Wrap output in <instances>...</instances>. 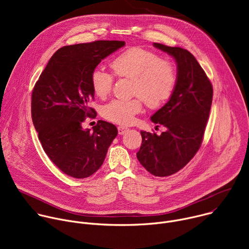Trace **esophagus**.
Segmentation results:
<instances>
[{
    "mask_svg": "<svg viewBox=\"0 0 249 249\" xmlns=\"http://www.w3.org/2000/svg\"><path fill=\"white\" fill-rule=\"evenodd\" d=\"M127 130H128V129H127L126 127L119 126V127H118V134H119V135H123Z\"/></svg>",
    "mask_w": 249,
    "mask_h": 249,
    "instance_id": "34e87169",
    "label": "esophagus"
}]
</instances>
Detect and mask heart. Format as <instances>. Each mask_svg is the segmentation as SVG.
<instances>
[{
	"label": "heart",
	"mask_w": 249,
	"mask_h": 249,
	"mask_svg": "<svg viewBox=\"0 0 249 249\" xmlns=\"http://www.w3.org/2000/svg\"><path fill=\"white\" fill-rule=\"evenodd\" d=\"M110 68L115 76L132 79V91L140 95L150 107L167 100L176 86L177 73L173 64L162 60L157 53L141 47H132L116 55L110 61ZM90 85L94 94L105 98L112 89L113 77L102 69H94L90 76ZM142 109L140 97L114 99L106 104L102 115L105 119L129 124L134 115Z\"/></svg>",
	"instance_id": "obj_1"
}]
</instances>
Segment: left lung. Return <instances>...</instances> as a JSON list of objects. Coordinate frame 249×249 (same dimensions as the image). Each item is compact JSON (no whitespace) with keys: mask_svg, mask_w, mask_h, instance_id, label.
I'll return each mask as SVG.
<instances>
[{"mask_svg":"<svg viewBox=\"0 0 249 249\" xmlns=\"http://www.w3.org/2000/svg\"><path fill=\"white\" fill-rule=\"evenodd\" d=\"M154 46L175 60L177 82L168 101L151 117L166 131L160 136L141 131L143 141L137 159L150 173L164 177L183 168L198 152L211 110L213 87L189 51L160 43Z\"/></svg>","mask_w":249,"mask_h":249,"instance_id":"obj_1","label":"left lung"}]
</instances>
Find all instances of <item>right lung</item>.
Masks as SVG:
<instances>
[{
    "label": "right lung",
    "instance_id": "1",
    "mask_svg": "<svg viewBox=\"0 0 249 249\" xmlns=\"http://www.w3.org/2000/svg\"><path fill=\"white\" fill-rule=\"evenodd\" d=\"M125 45L98 40L64 46L49 60L31 94V117L42 148L53 163L74 178H86L102 165L117 128L99 120L83 129L94 92L90 76L97 65Z\"/></svg>",
    "mask_w": 249,
    "mask_h": 249
}]
</instances>
